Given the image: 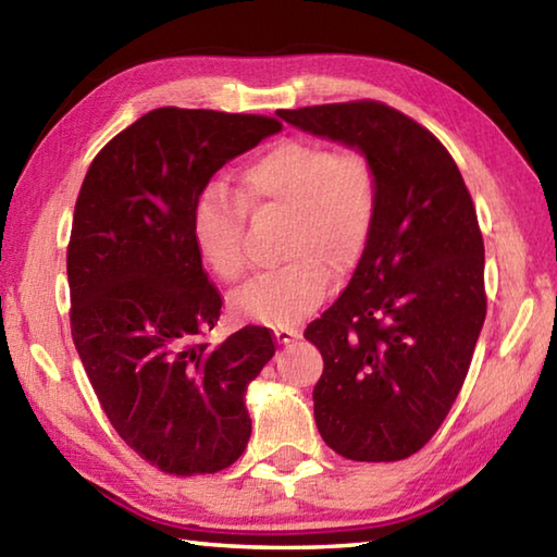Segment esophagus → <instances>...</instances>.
Listing matches in <instances>:
<instances>
[{"mask_svg": "<svg viewBox=\"0 0 557 557\" xmlns=\"http://www.w3.org/2000/svg\"><path fill=\"white\" fill-rule=\"evenodd\" d=\"M301 336V332L297 326H275V338H277V344H289V342H295V338H299Z\"/></svg>", "mask_w": 557, "mask_h": 557, "instance_id": "1", "label": "esophagus"}]
</instances>
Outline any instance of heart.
Wrapping results in <instances>:
<instances>
[{
    "label": "heart",
    "instance_id": "heart-1",
    "mask_svg": "<svg viewBox=\"0 0 557 557\" xmlns=\"http://www.w3.org/2000/svg\"><path fill=\"white\" fill-rule=\"evenodd\" d=\"M285 211L282 258L233 297L245 319L287 326L322 305L334 275L346 277L369 250L381 206V178L363 149H336L287 137L262 149L238 174V194L209 184L191 213L196 248L223 282L248 272V211Z\"/></svg>",
    "mask_w": 557,
    "mask_h": 557
}]
</instances>
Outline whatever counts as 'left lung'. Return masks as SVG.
<instances>
[{"label": "left lung", "instance_id": "left-lung-1", "mask_svg": "<svg viewBox=\"0 0 557 557\" xmlns=\"http://www.w3.org/2000/svg\"><path fill=\"white\" fill-rule=\"evenodd\" d=\"M277 115L363 149L379 169L369 250L305 338L324 358L314 420L326 445L356 461L405 459L445 422L484 326V238L474 201L447 147L385 102H329Z\"/></svg>", "mask_w": 557, "mask_h": 557}]
</instances>
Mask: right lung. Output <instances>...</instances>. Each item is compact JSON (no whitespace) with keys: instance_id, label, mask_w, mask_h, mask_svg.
<instances>
[{"instance_id":"right-lung-1","label":"right lung","mask_w":557,"mask_h":557,"mask_svg":"<svg viewBox=\"0 0 557 557\" xmlns=\"http://www.w3.org/2000/svg\"><path fill=\"white\" fill-rule=\"evenodd\" d=\"M282 122L157 108L100 149L69 240L71 336L110 425L149 465L215 474L250 440L245 391L272 354L268 326L221 346L206 332L223 297L206 275L191 213L211 176Z\"/></svg>"}]
</instances>
